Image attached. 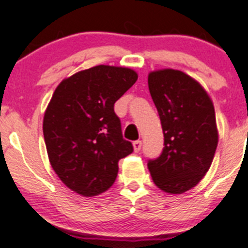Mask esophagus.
I'll return each mask as SVG.
<instances>
[{
  "label": "esophagus",
  "instance_id": "obj_1",
  "mask_svg": "<svg viewBox=\"0 0 248 248\" xmlns=\"http://www.w3.org/2000/svg\"><path fill=\"white\" fill-rule=\"evenodd\" d=\"M133 147L134 151L139 152L140 149H141V140H136V141H133Z\"/></svg>",
  "mask_w": 248,
  "mask_h": 248
}]
</instances>
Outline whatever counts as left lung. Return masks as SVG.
Masks as SVG:
<instances>
[{
	"mask_svg": "<svg viewBox=\"0 0 248 248\" xmlns=\"http://www.w3.org/2000/svg\"><path fill=\"white\" fill-rule=\"evenodd\" d=\"M149 90L161 119L164 147L147 168L162 191L180 194L209 170L218 142L214 104L198 81L175 69L149 74Z\"/></svg>",
	"mask_w": 248,
	"mask_h": 248,
	"instance_id": "obj_1",
	"label": "left lung"
}]
</instances>
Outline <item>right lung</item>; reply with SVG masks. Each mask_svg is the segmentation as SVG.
Segmentation results:
<instances>
[{"instance_id": "obj_1", "label": "right lung", "mask_w": 248, "mask_h": 248, "mask_svg": "<svg viewBox=\"0 0 248 248\" xmlns=\"http://www.w3.org/2000/svg\"><path fill=\"white\" fill-rule=\"evenodd\" d=\"M138 74L124 67L101 66L78 72L55 90L43 120L52 169L68 188L93 197L110 188L119 161L133 152L122 137L114 104Z\"/></svg>"}]
</instances>
